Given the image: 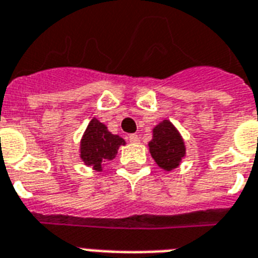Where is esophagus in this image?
<instances>
[{
  "label": "esophagus",
  "mask_w": 258,
  "mask_h": 258,
  "mask_svg": "<svg viewBox=\"0 0 258 258\" xmlns=\"http://www.w3.org/2000/svg\"><path fill=\"white\" fill-rule=\"evenodd\" d=\"M127 141L130 143H138L139 142V137H138L137 134H130L128 137H127Z\"/></svg>",
  "instance_id": "34e87169"
}]
</instances>
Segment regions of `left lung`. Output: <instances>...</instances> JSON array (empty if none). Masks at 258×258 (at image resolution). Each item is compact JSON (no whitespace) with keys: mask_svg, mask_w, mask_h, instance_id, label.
I'll return each instance as SVG.
<instances>
[{"mask_svg":"<svg viewBox=\"0 0 258 258\" xmlns=\"http://www.w3.org/2000/svg\"><path fill=\"white\" fill-rule=\"evenodd\" d=\"M149 147L155 162L165 170L177 168L185 154V147L180 134L168 120H164L155 127Z\"/></svg>","mask_w":258,"mask_h":258,"instance_id":"left-lung-1","label":"left lung"}]
</instances>
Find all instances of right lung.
<instances>
[{"mask_svg": "<svg viewBox=\"0 0 258 258\" xmlns=\"http://www.w3.org/2000/svg\"><path fill=\"white\" fill-rule=\"evenodd\" d=\"M124 143V139L111 134L103 123L93 119L81 141V158L86 165L100 170L104 161L113 160L119 146Z\"/></svg>", "mask_w": 258, "mask_h": 258, "instance_id": "obj_1", "label": "right lung"}]
</instances>
